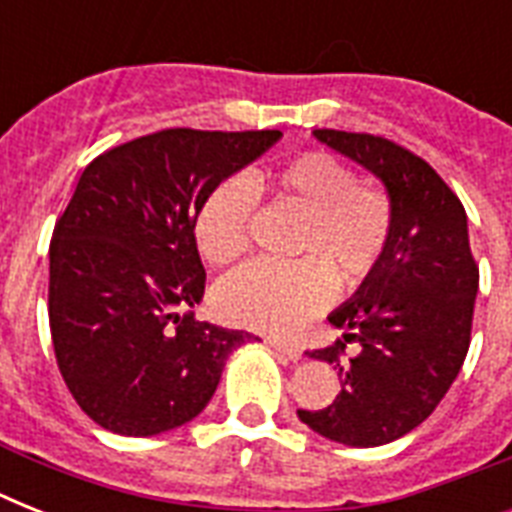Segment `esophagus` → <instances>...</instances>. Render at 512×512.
Returning a JSON list of instances; mask_svg holds the SVG:
<instances>
[{"label":"esophagus","instance_id":"obj_1","mask_svg":"<svg viewBox=\"0 0 512 512\" xmlns=\"http://www.w3.org/2000/svg\"><path fill=\"white\" fill-rule=\"evenodd\" d=\"M271 348H273V350H279L281 356H287L289 361H300V358H303V350L297 348V345H287V342L273 340V342H271Z\"/></svg>","mask_w":512,"mask_h":512}]
</instances>
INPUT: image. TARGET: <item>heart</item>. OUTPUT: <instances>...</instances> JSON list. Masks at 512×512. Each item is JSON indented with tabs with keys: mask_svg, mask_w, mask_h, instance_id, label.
<instances>
[{
	"mask_svg": "<svg viewBox=\"0 0 512 512\" xmlns=\"http://www.w3.org/2000/svg\"><path fill=\"white\" fill-rule=\"evenodd\" d=\"M273 199L303 209L295 263L257 260L215 289L220 316L271 335H297L335 297V279L345 287L364 281L388 247L393 204L388 193L358 183L356 170L327 151L279 164L268 175ZM257 188L244 175L225 177L201 201L193 236L212 265L239 260L252 244Z\"/></svg>",
	"mask_w": 512,
	"mask_h": 512,
	"instance_id": "heart-1",
	"label": "heart"
}]
</instances>
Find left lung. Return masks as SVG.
Instances as JSON below:
<instances>
[{
    "label": "left lung",
    "mask_w": 512,
    "mask_h": 512,
    "mask_svg": "<svg viewBox=\"0 0 512 512\" xmlns=\"http://www.w3.org/2000/svg\"><path fill=\"white\" fill-rule=\"evenodd\" d=\"M313 135L377 175L393 204L388 247L348 303L329 316L342 340L308 353L340 369L327 409H297L319 436L345 446H382L433 414L470 348L478 265L457 193L409 148L366 132ZM359 356L341 364L344 342Z\"/></svg>",
    "instance_id": "obj_1"
}]
</instances>
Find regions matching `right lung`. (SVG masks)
<instances>
[{
    "instance_id": "obj_1",
    "label": "right lung",
    "mask_w": 512,
    "mask_h": 512,
    "mask_svg": "<svg viewBox=\"0 0 512 512\" xmlns=\"http://www.w3.org/2000/svg\"><path fill=\"white\" fill-rule=\"evenodd\" d=\"M279 130L151 132L84 167L50 241V332L82 412L119 436H156L209 404L249 332L196 321L201 201Z\"/></svg>"
}]
</instances>
